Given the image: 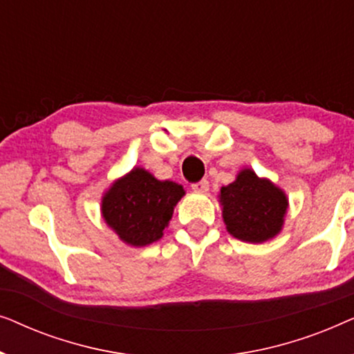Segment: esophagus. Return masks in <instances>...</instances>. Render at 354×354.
<instances>
[{"mask_svg": "<svg viewBox=\"0 0 354 354\" xmlns=\"http://www.w3.org/2000/svg\"><path fill=\"white\" fill-rule=\"evenodd\" d=\"M192 190L200 192V193H205V192L209 190V182H207L206 178H203V180H200V182L192 183Z\"/></svg>", "mask_w": 354, "mask_h": 354, "instance_id": "34e87169", "label": "esophagus"}]
</instances>
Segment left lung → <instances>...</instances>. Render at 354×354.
Instances as JSON below:
<instances>
[{
    "mask_svg": "<svg viewBox=\"0 0 354 354\" xmlns=\"http://www.w3.org/2000/svg\"><path fill=\"white\" fill-rule=\"evenodd\" d=\"M222 217L232 236L250 243H263L282 230L288 198L283 190L254 171L243 169L221 188Z\"/></svg>",
    "mask_w": 354,
    "mask_h": 354,
    "instance_id": "left-lung-1",
    "label": "left lung"
}]
</instances>
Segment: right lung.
I'll use <instances>...</instances> for the list:
<instances>
[{
    "label": "right lung",
    "mask_w": 354,
    "mask_h": 354,
    "mask_svg": "<svg viewBox=\"0 0 354 354\" xmlns=\"http://www.w3.org/2000/svg\"><path fill=\"white\" fill-rule=\"evenodd\" d=\"M183 195L178 183L158 180L145 169L133 167L104 193L101 212L124 243L147 246L161 239Z\"/></svg>",
    "instance_id": "1"
}]
</instances>
